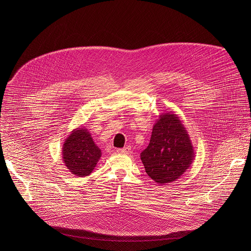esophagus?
I'll use <instances>...</instances> for the list:
<instances>
[{
    "instance_id": "34e87169",
    "label": "esophagus",
    "mask_w": 251,
    "mask_h": 251,
    "mask_svg": "<svg viewBox=\"0 0 251 251\" xmlns=\"http://www.w3.org/2000/svg\"><path fill=\"white\" fill-rule=\"evenodd\" d=\"M129 152H130L129 147H126V148H123V149H117V153H120V154H128Z\"/></svg>"
}]
</instances>
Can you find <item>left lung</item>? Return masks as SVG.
I'll list each match as a JSON object with an SVG mask.
<instances>
[{"label":"left lung","instance_id":"left-lung-1","mask_svg":"<svg viewBox=\"0 0 251 251\" xmlns=\"http://www.w3.org/2000/svg\"><path fill=\"white\" fill-rule=\"evenodd\" d=\"M147 175L160 185L176 181L195 158L192 140L180 118L162 113L153 126L148 147L140 155Z\"/></svg>","mask_w":251,"mask_h":251}]
</instances>
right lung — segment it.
I'll return each mask as SVG.
<instances>
[{
    "mask_svg": "<svg viewBox=\"0 0 251 251\" xmlns=\"http://www.w3.org/2000/svg\"><path fill=\"white\" fill-rule=\"evenodd\" d=\"M101 157V150L95 144L85 127L71 131L62 146V160L69 172L77 176H89Z\"/></svg>",
    "mask_w": 251,
    "mask_h": 251,
    "instance_id": "1",
    "label": "right lung"
}]
</instances>
